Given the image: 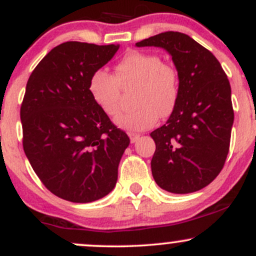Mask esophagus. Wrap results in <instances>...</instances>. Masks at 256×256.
I'll list each match as a JSON object with an SVG mask.
<instances>
[{
  "instance_id": "34e87169",
  "label": "esophagus",
  "mask_w": 256,
  "mask_h": 256,
  "mask_svg": "<svg viewBox=\"0 0 256 256\" xmlns=\"http://www.w3.org/2000/svg\"><path fill=\"white\" fill-rule=\"evenodd\" d=\"M128 137H130L131 143H134V142H137L138 138H140V134H134V132H128Z\"/></svg>"
}]
</instances>
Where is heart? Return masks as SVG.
<instances>
[{
    "label": "heart",
    "mask_w": 256,
    "mask_h": 256,
    "mask_svg": "<svg viewBox=\"0 0 256 256\" xmlns=\"http://www.w3.org/2000/svg\"><path fill=\"white\" fill-rule=\"evenodd\" d=\"M137 85L134 110L122 113L116 122L128 130L152 128L158 116H171L178 104V72L152 52L128 50L116 64V76L104 68L91 74L88 90L95 104L106 116H116L120 110L122 86Z\"/></svg>",
    "instance_id": "1"
}]
</instances>
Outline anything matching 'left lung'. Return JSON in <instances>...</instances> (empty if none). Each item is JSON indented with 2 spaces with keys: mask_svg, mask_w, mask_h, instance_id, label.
Returning a JSON list of instances; mask_svg holds the SVG:
<instances>
[{
  "mask_svg": "<svg viewBox=\"0 0 256 256\" xmlns=\"http://www.w3.org/2000/svg\"><path fill=\"white\" fill-rule=\"evenodd\" d=\"M136 46L168 52L179 78L174 110L150 134L156 146L152 177L168 192L201 190L222 171L230 149L234 108L228 76L212 52L182 32H162Z\"/></svg>",
  "mask_w": 256,
  "mask_h": 256,
  "instance_id": "left-lung-1",
  "label": "left lung"
}]
</instances>
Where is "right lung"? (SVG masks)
I'll return each instance as SVG.
<instances>
[{
    "label": "right lung",
    "instance_id": "1",
    "mask_svg": "<svg viewBox=\"0 0 256 256\" xmlns=\"http://www.w3.org/2000/svg\"><path fill=\"white\" fill-rule=\"evenodd\" d=\"M119 46L64 42L31 73L20 108L22 146L44 186L66 201L108 195L130 138L91 98L88 85Z\"/></svg>",
    "mask_w": 256,
    "mask_h": 256
}]
</instances>
